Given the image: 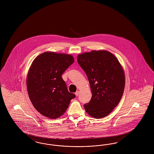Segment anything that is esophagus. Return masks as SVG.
<instances>
[{
	"label": "esophagus",
	"instance_id": "1",
	"mask_svg": "<svg viewBox=\"0 0 154 154\" xmlns=\"http://www.w3.org/2000/svg\"><path fill=\"white\" fill-rule=\"evenodd\" d=\"M79 94H80V92L79 91H76V92L75 93V95L76 96H78L79 95Z\"/></svg>",
	"mask_w": 154,
	"mask_h": 154
}]
</instances>
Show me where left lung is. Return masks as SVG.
Wrapping results in <instances>:
<instances>
[{
	"instance_id": "1",
	"label": "left lung",
	"mask_w": 154,
	"mask_h": 154,
	"mask_svg": "<svg viewBox=\"0 0 154 154\" xmlns=\"http://www.w3.org/2000/svg\"><path fill=\"white\" fill-rule=\"evenodd\" d=\"M77 61L88 77L92 92L89 102L84 104L92 117L108 116L120 102L124 91V71L110 52L93 50L77 56Z\"/></svg>"
}]
</instances>
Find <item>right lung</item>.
Listing matches in <instances>:
<instances>
[{"mask_svg":"<svg viewBox=\"0 0 154 154\" xmlns=\"http://www.w3.org/2000/svg\"><path fill=\"white\" fill-rule=\"evenodd\" d=\"M74 62L70 54L45 52L33 61L26 86L30 100L41 114L50 119L61 117L75 95L68 91L62 74Z\"/></svg>","mask_w":154,"mask_h":154,"instance_id":"1","label":"right lung"}]
</instances>
